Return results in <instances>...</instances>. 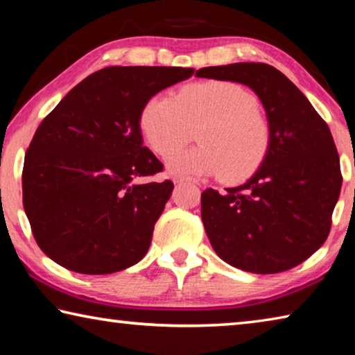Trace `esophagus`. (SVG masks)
Here are the masks:
<instances>
[{"label":"esophagus","instance_id":"esophagus-1","mask_svg":"<svg viewBox=\"0 0 355 355\" xmlns=\"http://www.w3.org/2000/svg\"><path fill=\"white\" fill-rule=\"evenodd\" d=\"M173 182H175V183H183V182H186V180L184 178H175V180H173Z\"/></svg>","mask_w":355,"mask_h":355}]
</instances>
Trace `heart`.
<instances>
[{"instance_id": "heart-1", "label": "heart", "mask_w": 355, "mask_h": 355, "mask_svg": "<svg viewBox=\"0 0 355 355\" xmlns=\"http://www.w3.org/2000/svg\"><path fill=\"white\" fill-rule=\"evenodd\" d=\"M202 123L201 144L173 152L187 140L190 127ZM139 127L156 155L169 156L173 175H218L239 182L260 167L271 150L272 128L257 95L235 81H205L183 87L175 97L153 95L142 107Z\"/></svg>"}]
</instances>
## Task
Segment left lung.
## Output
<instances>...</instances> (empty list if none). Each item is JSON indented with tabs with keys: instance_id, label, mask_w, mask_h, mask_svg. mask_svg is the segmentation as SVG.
<instances>
[{
	"instance_id": "1",
	"label": "left lung",
	"mask_w": 355,
	"mask_h": 355,
	"mask_svg": "<svg viewBox=\"0 0 355 355\" xmlns=\"http://www.w3.org/2000/svg\"><path fill=\"white\" fill-rule=\"evenodd\" d=\"M197 76L249 86L271 122V150L255 175L224 192H202V220L222 260L255 274L297 266L321 248L340 197V156L327 123L272 65L203 67Z\"/></svg>"
}]
</instances>
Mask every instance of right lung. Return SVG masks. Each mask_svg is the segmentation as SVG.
Returning a JSON list of instances; mask_svg holds the SVG:
<instances>
[{
  "mask_svg": "<svg viewBox=\"0 0 355 355\" xmlns=\"http://www.w3.org/2000/svg\"><path fill=\"white\" fill-rule=\"evenodd\" d=\"M194 69H101L42 120L23 164V207L46 257L80 274H112L147 254L173 183H135L163 163L142 146L144 105Z\"/></svg>",
  "mask_w": 355,
  "mask_h": 355,
  "instance_id": "obj_1",
  "label": "right lung"
}]
</instances>
